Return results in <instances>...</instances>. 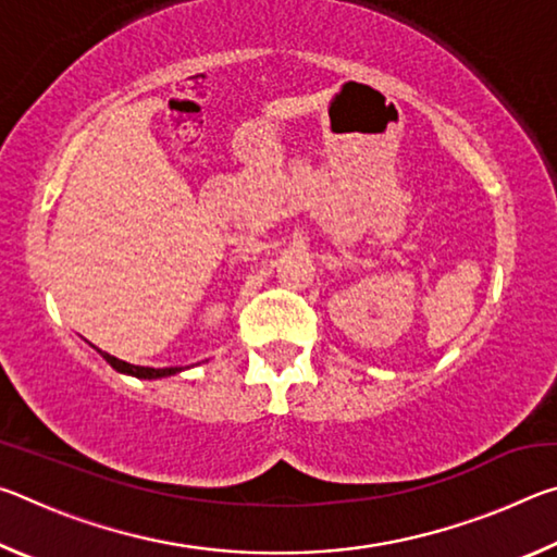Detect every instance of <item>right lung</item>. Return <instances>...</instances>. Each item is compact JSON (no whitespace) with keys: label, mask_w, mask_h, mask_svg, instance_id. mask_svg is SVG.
Returning <instances> with one entry per match:
<instances>
[{"label":"right lung","mask_w":557,"mask_h":557,"mask_svg":"<svg viewBox=\"0 0 557 557\" xmlns=\"http://www.w3.org/2000/svg\"><path fill=\"white\" fill-rule=\"evenodd\" d=\"M98 351H100V348H98ZM100 356L106 358V361H108L117 373L135 375V379H147V381H152V379H166V375H174V373H178V371H184V369H178V366H172V369H149V366H132V363H127V361H120V358L106 354V351H100Z\"/></svg>","instance_id":"add662e5"}]
</instances>
